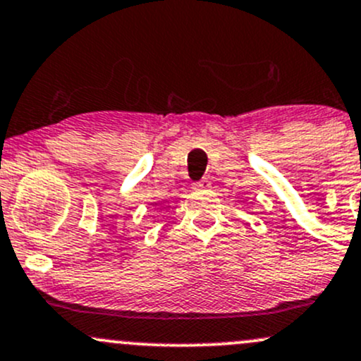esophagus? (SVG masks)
Here are the masks:
<instances>
[{"instance_id": "1", "label": "esophagus", "mask_w": 361, "mask_h": 361, "mask_svg": "<svg viewBox=\"0 0 361 361\" xmlns=\"http://www.w3.org/2000/svg\"><path fill=\"white\" fill-rule=\"evenodd\" d=\"M207 188H211L209 180H200L197 183H193V190H207Z\"/></svg>"}]
</instances>
